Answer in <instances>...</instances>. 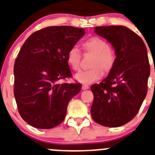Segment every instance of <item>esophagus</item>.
<instances>
[{"instance_id":"34e87169","label":"esophagus","mask_w":155,"mask_h":155,"mask_svg":"<svg viewBox=\"0 0 155 155\" xmlns=\"http://www.w3.org/2000/svg\"><path fill=\"white\" fill-rule=\"evenodd\" d=\"M82 90H87L89 88V86H88V85H82Z\"/></svg>"}]
</instances>
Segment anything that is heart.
<instances>
[{
	"instance_id": "obj_1",
	"label": "heart",
	"mask_w": 155,
	"mask_h": 155,
	"mask_svg": "<svg viewBox=\"0 0 155 155\" xmlns=\"http://www.w3.org/2000/svg\"><path fill=\"white\" fill-rule=\"evenodd\" d=\"M86 53L93 54L90 63L91 68L76 74L75 78L82 84H91L101 77L103 73H108L114 67L116 61L115 51L103 38L91 37L82 44ZM81 52L78 48L71 47L67 54V62L70 68L78 71L80 68Z\"/></svg>"
}]
</instances>
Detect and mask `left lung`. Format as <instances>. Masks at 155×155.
I'll return each mask as SVG.
<instances>
[{"label":"left lung","instance_id":"8db88e82","mask_svg":"<svg viewBox=\"0 0 155 155\" xmlns=\"http://www.w3.org/2000/svg\"><path fill=\"white\" fill-rule=\"evenodd\" d=\"M94 32L112 45L117 58L108 76L91 86V115L102 126L121 127L136 117L147 94L150 65L146 46L126 26H97Z\"/></svg>","mask_w":155,"mask_h":155}]
</instances>
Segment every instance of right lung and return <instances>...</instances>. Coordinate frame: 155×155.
I'll list each match as a JSON object with an SVG mask.
<instances>
[{
	"instance_id": "right-lung-1",
	"label": "right lung",
	"mask_w": 155,
	"mask_h": 155,
	"mask_svg": "<svg viewBox=\"0 0 155 155\" xmlns=\"http://www.w3.org/2000/svg\"><path fill=\"white\" fill-rule=\"evenodd\" d=\"M84 28L49 26L24 42L14 64V96L22 119L38 129H51L64 121L79 83H58L71 77L67 54L85 35Z\"/></svg>"
}]
</instances>
